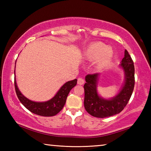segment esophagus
I'll return each instance as SVG.
<instances>
[{"mask_svg":"<svg viewBox=\"0 0 151 151\" xmlns=\"http://www.w3.org/2000/svg\"><path fill=\"white\" fill-rule=\"evenodd\" d=\"M77 83H78V85H83L84 83H85V80H84V79L82 77H79V78H78Z\"/></svg>","mask_w":151,"mask_h":151,"instance_id":"1","label":"esophagus"}]
</instances>
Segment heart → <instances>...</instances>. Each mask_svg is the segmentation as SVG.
<instances>
[{
    "label": "heart",
    "mask_w": 151,
    "mask_h": 151,
    "mask_svg": "<svg viewBox=\"0 0 151 151\" xmlns=\"http://www.w3.org/2000/svg\"><path fill=\"white\" fill-rule=\"evenodd\" d=\"M113 55L112 50L106 47L105 44L101 42H96L91 44L85 52V57L88 61L96 60V65L99 67L106 65L110 62Z\"/></svg>",
    "instance_id": "heart-1"
}]
</instances>
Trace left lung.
<instances>
[{"label": "left lung", "instance_id": "obj_1", "mask_svg": "<svg viewBox=\"0 0 151 151\" xmlns=\"http://www.w3.org/2000/svg\"><path fill=\"white\" fill-rule=\"evenodd\" d=\"M121 66L125 74L124 86L119 93L110 100L101 98L97 93L96 83L99 74H90L86 76V83L84 85V105L91 115L97 118H105L120 113L126 106L134 86V63L127 50L124 51V57L121 61Z\"/></svg>", "mask_w": 151, "mask_h": 151}]
</instances>
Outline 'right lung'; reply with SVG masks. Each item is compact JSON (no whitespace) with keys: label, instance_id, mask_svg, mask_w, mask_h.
<instances>
[{"label":"right lung","instance_id":"obj_1","mask_svg":"<svg viewBox=\"0 0 151 151\" xmlns=\"http://www.w3.org/2000/svg\"><path fill=\"white\" fill-rule=\"evenodd\" d=\"M76 83H77L76 79L67 82L60 88V90L57 92V93L52 99L47 102H43V103L32 101L22 95L17 87L15 79L14 88L17 95L20 103L29 111L40 116H52L56 115L63 109V106L65 104L68 93L71 89L76 85Z\"/></svg>","mask_w":151,"mask_h":151}]
</instances>
